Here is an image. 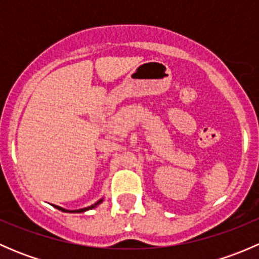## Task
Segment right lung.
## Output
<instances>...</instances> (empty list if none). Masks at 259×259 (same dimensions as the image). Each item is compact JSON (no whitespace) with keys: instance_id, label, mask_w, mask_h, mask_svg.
<instances>
[{"instance_id":"right-lung-1","label":"right lung","mask_w":259,"mask_h":259,"mask_svg":"<svg viewBox=\"0 0 259 259\" xmlns=\"http://www.w3.org/2000/svg\"><path fill=\"white\" fill-rule=\"evenodd\" d=\"M103 200H104V198H101V199H100V200H98V202H96L95 204L90 205V207L82 208V209H76V210H67V209H65V208H61V207H59V205H54V207H55V208H57V209H59V210H61V211H65V213H83V211H86V210H90V209H93V208H96V207H98L99 204H101V203H103Z\"/></svg>"}]
</instances>
